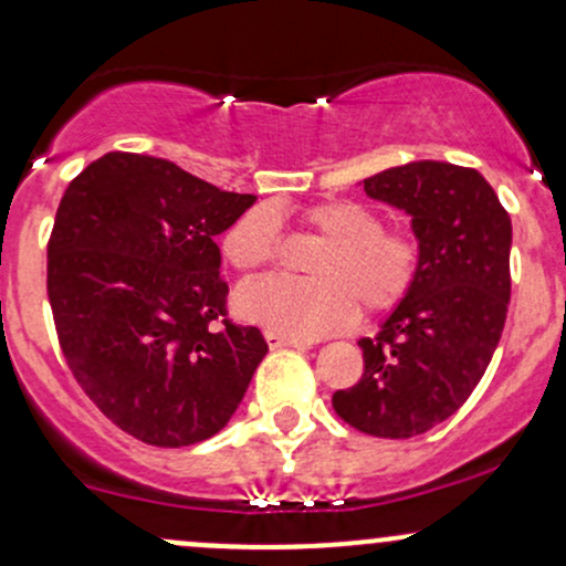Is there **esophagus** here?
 I'll return each mask as SVG.
<instances>
[{"mask_svg":"<svg viewBox=\"0 0 566 566\" xmlns=\"http://www.w3.org/2000/svg\"><path fill=\"white\" fill-rule=\"evenodd\" d=\"M264 339L270 347H304L302 339H294V336L281 332H264Z\"/></svg>","mask_w":566,"mask_h":566,"instance_id":"obj_1","label":"esophagus"}]
</instances>
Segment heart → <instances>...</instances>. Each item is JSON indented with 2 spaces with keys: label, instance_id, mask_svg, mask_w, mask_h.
Masks as SVG:
<instances>
[{
  "label": "heart",
  "instance_id": "heart-1",
  "mask_svg": "<svg viewBox=\"0 0 566 566\" xmlns=\"http://www.w3.org/2000/svg\"><path fill=\"white\" fill-rule=\"evenodd\" d=\"M304 227L326 240L310 272L315 281L266 277L245 285L238 310L289 336L313 339L353 326L360 313H387L406 300L422 264L420 240L406 230H385L374 208L353 200H323L302 213ZM227 262L240 272H262L281 253L275 213L253 208L224 232Z\"/></svg>",
  "mask_w": 566,
  "mask_h": 566
}]
</instances>
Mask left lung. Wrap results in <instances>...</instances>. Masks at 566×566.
Instances as JSON below:
<instances>
[{
  "instance_id": "1",
  "label": "left lung",
  "mask_w": 566,
  "mask_h": 566,
  "mask_svg": "<svg viewBox=\"0 0 566 566\" xmlns=\"http://www.w3.org/2000/svg\"><path fill=\"white\" fill-rule=\"evenodd\" d=\"M364 189L411 216L422 264L382 332L358 342L364 374L332 406L360 433L411 438L468 401L497 350L511 302V216L479 170L452 163L398 165Z\"/></svg>"
}]
</instances>
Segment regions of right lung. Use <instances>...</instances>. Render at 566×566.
I'll return each instance as SVG.
<instances>
[{
  "label": "right lung",
  "instance_id": "obj_1",
  "mask_svg": "<svg viewBox=\"0 0 566 566\" xmlns=\"http://www.w3.org/2000/svg\"><path fill=\"white\" fill-rule=\"evenodd\" d=\"M256 202L179 165L109 151L63 192L48 300L69 371L149 447H192L243 401L266 342L227 317L216 234Z\"/></svg>",
  "mask_w": 566,
  "mask_h": 566
}]
</instances>
